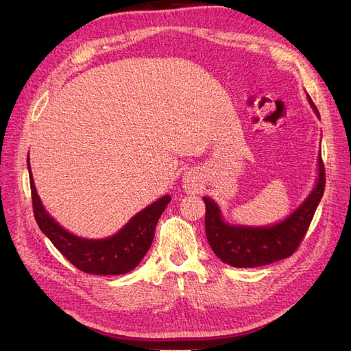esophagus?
I'll return each instance as SVG.
<instances>
[{
    "mask_svg": "<svg viewBox=\"0 0 351 351\" xmlns=\"http://www.w3.org/2000/svg\"><path fill=\"white\" fill-rule=\"evenodd\" d=\"M183 187H184V191L189 192V193L198 192V187L199 186H198V180H196V177H195L193 173L184 174V177H183Z\"/></svg>",
    "mask_w": 351,
    "mask_h": 351,
    "instance_id": "1",
    "label": "esophagus"
}]
</instances>
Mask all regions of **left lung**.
I'll use <instances>...</instances> for the list:
<instances>
[{
    "label": "left lung",
    "mask_w": 351,
    "mask_h": 351,
    "mask_svg": "<svg viewBox=\"0 0 351 351\" xmlns=\"http://www.w3.org/2000/svg\"><path fill=\"white\" fill-rule=\"evenodd\" d=\"M306 99L320 119L308 93ZM324 192V168L317 156V178L311 192L283 220L267 226L235 225L225 220L219 204L204 196L205 234L217 258L235 268H254L286 259L292 254L308 229Z\"/></svg>",
    "instance_id": "left-lung-1"
}]
</instances>
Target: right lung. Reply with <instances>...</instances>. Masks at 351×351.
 Instances as JSON below:
<instances>
[{
	"label": "right lung",
	"instance_id": "obj_1",
	"mask_svg": "<svg viewBox=\"0 0 351 351\" xmlns=\"http://www.w3.org/2000/svg\"><path fill=\"white\" fill-rule=\"evenodd\" d=\"M28 171L34 216L41 232L75 268L88 274L119 276L132 271L149 252L158 220L171 201L169 195H164L136 213L114 235L107 238H84L62 228L45 208L32 178L29 155Z\"/></svg>",
	"mask_w": 351,
	"mask_h": 351
}]
</instances>
